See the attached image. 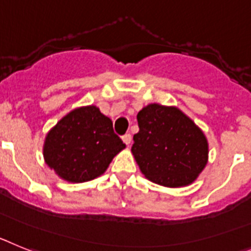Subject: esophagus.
<instances>
[{
	"label": "esophagus",
	"instance_id": "esophagus-1",
	"mask_svg": "<svg viewBox=\"0 0 251 251\" xmlns=\"http://www.w3.org/2000/svg\"><path fill=\"white\" fill-rule=\"evenodd\" d=\"M123 141L126 144V145H130V143H131V135H130V134L124 135Z\"/></svg>",
	"mask_w": 251,
	"mask_h": 251
}]
</instances>
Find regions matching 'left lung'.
Returning <instances> with one entry per match:
<instances>
[{"label":"left lung","instance_id":"8db88e82","mask_svg":"<svg viewBox=\"0 0 251 251\" xmlns=\"http://www.w3.org/2000/svg\"><path fill=\"white\" fill-rule=\"evenodd\" d=\"M131 151L148 179L165 187L187 186L207 163L203 132L176 107L148 104L138 113Z\"/></svg>","mask_w":251,"mask_h":251}]
</instances>
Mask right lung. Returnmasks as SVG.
I'll list each match as a JSON object with an SVG mask.
<instances>
[{
  "label": "right lung",
  "mask_w": 251,
  "mask_h": 251,
  "mask_svg": "<svg viewBox=\"0 0 251 251\" xmlns=\"http://www.w3.org/2000/svg\"><path fill=\"white\" fill-rule=\"evenodd\" d=\"M125 148L113 132L112 121L96 106L73 110L48 134L45 162L68 182L95 179Z\"/></svg>",
  "instance_id": "right-lung-1"
}]
</instances>
